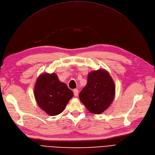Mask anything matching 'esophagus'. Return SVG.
<instances>
[{
    "instance_id": "34e87169",
    "label": "esophagus",
    "mask_w": 155,
    "mask_h": 155,
    "mask_svg": "<svg viewBox=\"0 0 155 155\" xmlns=\"http://www.w3.org/2000/svg\"><path fill=\"white\" fill-rule=\"evenodd\" d=\"M73 92H74V94L75 97H77V96L78 95V90L74 89L73 90Z\"/></svg>"
}]
</instances>
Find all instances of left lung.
I'll use <instances>...</instances> for the list:
<instances>
[{
    "label": "left lung",
    "mask_w": 155,
    "mask_h": 155,
    "mask_svg": "<svg viewBox=\"0 0 155 155\" xmlns=\"http://www.w3.org/2000/svg\"><path fill=\"white\" fill-rule=\"evenodd\" d=\"M115 93V86L108 72L98 69L88 74L87 84L79 97L91 113L100 114L111 105Z\"/></svg>",
    "instance_id": "left-lung-1"
}]
</instances>
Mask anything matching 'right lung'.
<instances>
[{
    "mask_svg": "<svg viewBox=\"0 0 155 155\" xmlns=\"http://www.w3.org/2000/svg\"><path fill=\"white\" fill-rule=\"evenodd\" d=\"M34 95L40 108L48 115L55 116L64 111L74 93L60 81L56 74L43 73L36 79Z\"/></svg>",
    "mask_w": 155,
    "mask_h": 155,
    "instance_id": "obj_1",
    "label": "right lung"
}]
</instances>
